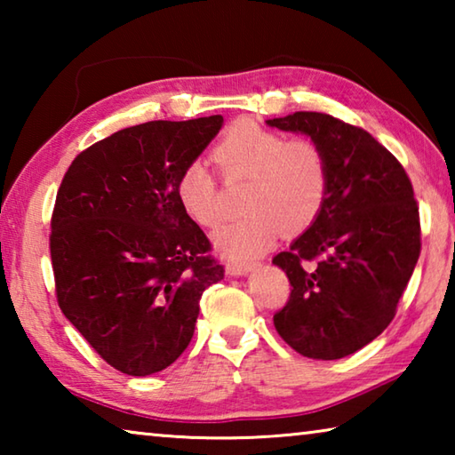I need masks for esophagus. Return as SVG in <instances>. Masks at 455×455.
<instances>
[{"mask_svg":"<svg viewBox=\"0 0 455 455\" xmlns=\"http://www.w3.org/2000/svg\"><path fill=\"white\" fill-rule=\"evenodd\" d=\"M252 268H257V263H227V275L230 276H243L246 273H251Z\"/></svg>","mask_w":455,"mask_h":455,"instance_id":"1","label":"esophagus"}]
</instances>
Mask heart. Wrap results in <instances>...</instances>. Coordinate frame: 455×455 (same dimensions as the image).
I'll return each mask as SVG.
<instances>
[{"label": "heart", "instance_id": "1", "mask_svg": "<svg viewBox=\"0 0 455 455\" xmlns=\"http://www.w3.org/2000/svg\"><path fill=\"white\" fill-rule=\"evenodd\" d=\"M225 179H249L244 214L214 233L222 255L255 259L271 249L281 230L297 235L311 227L325 204L329 168L325 154L307 138H287L276 130L243 120L212 150ZM182 211L200 227L222 219L217 179L203 160L182 168L174 184Z\"/></svg>", "mask_w": 455, "mask_h": 455}]
</instances>
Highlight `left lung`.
<instances>
[{"label": "left lung", "instance_id": "8db88e82", "mask_svg": "<svg viewBox=\"0 0 455 455\" xmlns=\"http://www.w3.org/2000/svg\"><path fill=\"white\" fill-rule=\"evenodd\" d=\"M267 124L309 136L329 168L319 217L273 259L292 287L275 329L305 357H347L395 317L419 259L411 182L371 134L329 114L295 112Z\"/></svg>", "mask_w": 455, "mask_h": 455}]
</instances>
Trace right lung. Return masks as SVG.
I'll use <instances>...</instances> for the list:
<instances>
[{
    "instance_id": "right-lung-1",
    "label": "right lung",
    "mask_w": 455,
    "mask_h": 455,
    "mask_svg": "<svg viewBox=\"0 0 455 455\" xmlns=\"http://www.w3.org/2000/svg\"><path fill=\"white\" fill-rule=\"evenodd\" d=\"M225 124L154 120L80 152L61 180L50 252L61 313L114 369L146 377L188 347L200 297L225 276L174 184Z\"/></svg>"
}]
</instances>
